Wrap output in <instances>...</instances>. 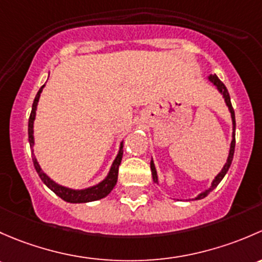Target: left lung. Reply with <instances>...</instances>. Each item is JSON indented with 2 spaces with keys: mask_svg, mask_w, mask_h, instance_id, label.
<instances>
[{
  "mask_svg": "<svg viewBox=\"0 0 262 262\" xmlns=\"http://www.w3.org/2000/svg\"><path fill=\"white\" fill-rule=\"evenodd\" d=\"M209 80H211L213 84H214L215 87H217V90L220 91L221 93H222L223 98H225V101H226V104H227L228 110H230L231 117H232V123H233V135H232V137H233V139H232V142H231L230 154H228L227 163L225 164V166H223V169H222V170H221L220 174H218L217 177L214 178V180H213L211 188H209V189H207V190H204L203 193L199 194V195L196 196L195 199H202V198H204V196H207L209 193H211V191H212L213 189H214L215 187H217L218 184H220L221 180L223 179V177H225V175H226V172H227L228 169H230L231 163H232V159H233V154H234V145H236V139H234V135H236V134H234V131H236V120H234V111H233V107H232V103H231L230 93H228V91H227V88H226V85L223 84V83L221 82L220 79H218L217 75H211V77H209ZM150 166H151V172H152V179H154V182H158V175H156L155 165H154V161H152V160H151Z\"/></svg>",
  "mask_w": 262,
  "mask_h": 262,
  "instance_id": "1",
  "label": "left lung"
}]
</instances>
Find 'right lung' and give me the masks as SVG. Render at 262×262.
Here are the masks:
<instances>
[{"mask_svg": "<svg viewBox=\"0 0 262 262\" xmlns=\"http://www.w3.org/2000/svg\"><path fill=\"white\" fill-rule=\"evenodd\" d=\"M42 85L40 88L39 92H37L36 97L34 99V103H32V110L30 113V118H29V142H30V146L34 145V120H35V113H36V106H37V102H39L40 98V93H41ZM122 144H121V149L118 151V155L117 158L115 159L112 164V168L110 170L108 175H107L106 179L103 182H101L99 184L94 185V187L88 188V189H83V190H74V189H69V188L66 187H61V185L56 184L55 182L50 179L44 171L40 169V165L37 164L36 159L35 156H32V161H34V166H35V170H36L37 174H39L40 179L44 182V184L47 185L49 189H51L54 193L56 194L58 196H60L63 201L69 202V203H87V202H93V201H98V199L104 198V196L108 195L111 193V190L113 189V187L116 185L117 183V178H118V166H120L121 160H122Z\"/></svg>", "mask_w": 262, "mask_h": 262, "instance_id": "right-lung-1", "label": "right lung"}]
</instances>
